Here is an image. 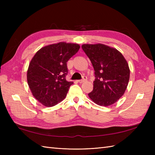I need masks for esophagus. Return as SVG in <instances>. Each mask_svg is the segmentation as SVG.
I'll list each match as a JSON object with an SVG mask.
<instances>
[{
  "label": "esophagus",
  "mask_w": 155,
  "mask_h": 155,
  "mask_svg": "<svg viewBox=\"0 0 155 155\" xmlns=\"http://www.w3.org/2000/svg\"><path fill=\"white\" fill-rule=\"evenodd\" d=\"M87 81V77H83V79H81V80H78V82L79 83H84V81Z\"/></svg>",
  "instance_id": "esophagus-1"
}]
</instances>
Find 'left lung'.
I'll return each mask as SVG.
<instances>
[{"label": "left lung", "mask_w": 155, "mask_h": 155, "mask_svg": "<svg viewBox=\"0 0 155 155\" xmlns=\"http://www.w3.org/2000/svg\"><path fill=\"white\" fill-rule=\"evenodd\" d=\"M94 70L93 90L88 96L101 106H109L124 93L130 77L127 61L117 49L103 44L82 46Z\"/></svg>", "instance_id": "1"}]
</instances>
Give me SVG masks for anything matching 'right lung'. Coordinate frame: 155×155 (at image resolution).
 <instances>
[{
	"instance_id": "add662e5",
	"label": "right lung",
	"mask_w": 155,
	"mask_h": 155,
	"mask_svg": "<svg viewBox=\"0 0 155 155\" xmlns=\"http://www.w3.org/2000/svg\"><path fill=\"white\" fill-rule=\"evenodd\" d=\"M77 44L58 42L41 48L32 58L27 71L29 88L37 100L52 107L64 99L73 84L66 80L67 62L79 50Z\"/></svg>"
}]
</instances>
